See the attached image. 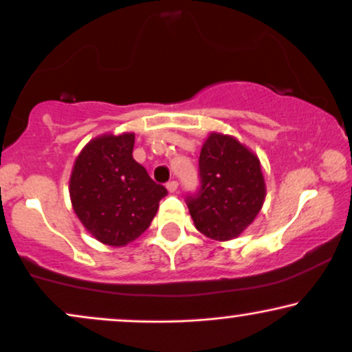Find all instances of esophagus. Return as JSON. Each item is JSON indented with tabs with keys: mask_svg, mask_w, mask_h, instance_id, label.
<instances>
[{
	"mask_svg": "<svg viewBox=\"0 0 352 352\" xmlns=\"http://www.w3.org/2000/svg\"><path fill=\"white\" fill-rule=\"evenodd\" d=\"M177 188H179V184H177L175 180L168 182V184H167V190H168V192H170V193H175Z\"/></svg>",
	"mask_w": 352,
	"mask_h": 352,
	"instance_id": "esophagus-1",
	"label": "esophagus"
}]
</instances>
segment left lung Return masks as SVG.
Instances as JSON below:
<instances>
[{
  "instance_id": "obj_1",
  "label": "left lung",
  "mask_w": 352,
  "mask_h": 352,
  "mask_svg": "<svg viewBox=\"0 0 352 352\" xmlns=\"http://www.w3.org/2000/svg\"><path fill=\"white\" fill-rule=\"evenodd\" d=\"M200 177V192L187 200L195 228L219 243L239 238L267 193L259 157L234 135L213 131L201 146Z\"/></svg>"
}]
</instances>
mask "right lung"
<instances>
[{
  "label": "right lung",
  "mask_w": 352,
  "mask_h": 352,
  "mask_svg": "<svg viewBox=\"0 0 352 352\" xmlns=\"http://www.w3.org/2000/svg\"><path fill=\"white\" fill-rule=\"evenodd\" d=\"M134 133H104L80 151L72 168V208L100 243L124 248L149 228L167 195L133 159Z\"/></svg>",
  "instance_id": "obj_1"
}]
</instances>
